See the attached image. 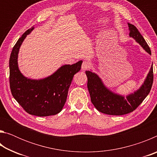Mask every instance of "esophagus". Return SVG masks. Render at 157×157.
<instances>
[{
  "instance_id": "34e87169",
  "label": "esophagus",
  "mask_w": 157,
  "mask_h": 157,
  "mask_svg": "<svg viewBox=\"0 0 157 157\" xmlns=\"http://www.w3.org/2000/svg\"><path fill=\"white\" fill-rule=\"evenodd\" d=\"M89 67H90V63L89 62H87V61H84L82 64V70L85 71L88 70Z\"/></svg>"
}]
</instances>
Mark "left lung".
<instances>
[{"instance_id":"1","label":"left lung","mask_w":157,"mask_h":157,"mask_svg":"<svg viewBox=\"0 0 157 157\" xmlns=\"http://www.w3.org/2000/svg\"><path fill=\"white\" fill-rule=\"evenodd\" d=\"M129 36L151 55V50L138 29L131 23H127ZM153 64L152 63L144 82L139 89L124 96L111 91L105 86L99 76L91 71H86L88 78L87 87L93 105L97 109L108 115L121 116L129 113L139 107L147 96L153 83Z\"/></svg>"}]
</instances>
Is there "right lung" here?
Wrapping results in <instances>:
<instances>
[{"mask_svg":"<svg viewBox=\"0 0 157 157\" xmlns=\"http://www.w3.org/2000/svg\"><path fill=\"white\" fill-rule=\"evenodd\" d=\"M29 29L18 39L10 58V84L12 94L26 112L36 116L56 115L62 110L73 76L81 69L82 61L65 64L42 79L25 77L18 68V55L21 44L34 30Z\"/></svg>","mask_w":157,"mask_h":157,"instance_id":"add662e5","label":"right lung"}]
</instances>
